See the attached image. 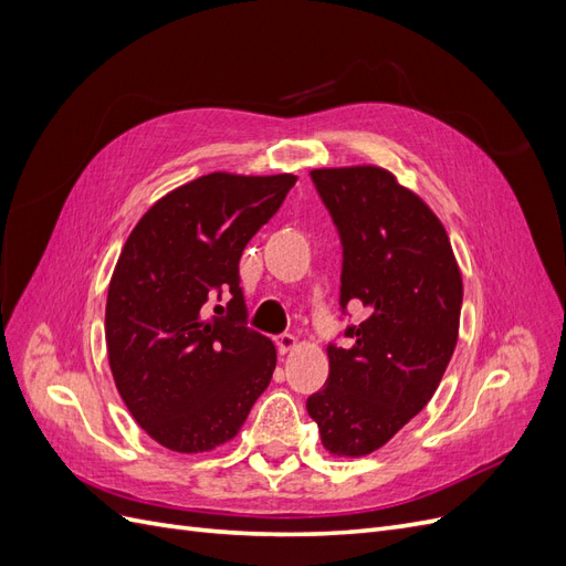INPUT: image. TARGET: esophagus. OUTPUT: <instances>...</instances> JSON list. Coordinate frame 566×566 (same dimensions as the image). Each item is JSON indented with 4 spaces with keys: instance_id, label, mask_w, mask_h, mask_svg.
I'll return each instance as SVG.
<instances>
[{
    "instance_id": "obj_1",
    "label": "esophagus",
    "mask_w": 566,
    "mask_h": 566,
    "mask_svg": "<svg viewBox=\"0 0 566 566\" xmlns=\"http://www.w3.org/2000/svg\"><path fill=\"white\" fill-rule=\"evenodd\" d=\"M276 347H279V354L285 356L287 352H293L297 347V337L290 335V333H283V335L276 337Z\"/></svg>"
}]
</instances>
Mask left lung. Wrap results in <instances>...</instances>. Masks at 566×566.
<instances>
[{"label": "left lung", "instance_id": "8db88e82", "mask_svg": "<svg viewBox=\"0 0 566 566\" xmlns=\"http://www.w3.org/2000/svg\"><path fill=\"white\" fill-rule=\"evenodd\" d=\"M312 179L342 238V310L361 304L349 349L328 347L331 375L306 401L323 449L361 458L434 397L453 356L462 276L439 217L378 165L321 167Z\"/></svg>", "mask_w": 566, "mask_h": 566}]
</instances>
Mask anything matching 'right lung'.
Wrapping results in <instances>:
<instances>
[{"label": "right lung", "mask_w": 566, "mask_h": 566, "mask_svg": "<svg viewBox=\"0 0 566 566\" xmlns=\"http://www.w3.org/2000/svg\"><path fill=\"white\" fill-rule=\"evenodd\" d=\"M295 175L212 172L150 205L117 256L106 300L115 387L142 430L177 453L231 441L276 368V347L245 321L238 262L279 212ZM219 286L229 317L203 304Z\"/></svg>", "instance_id": "add662e5"}]
</instances>
